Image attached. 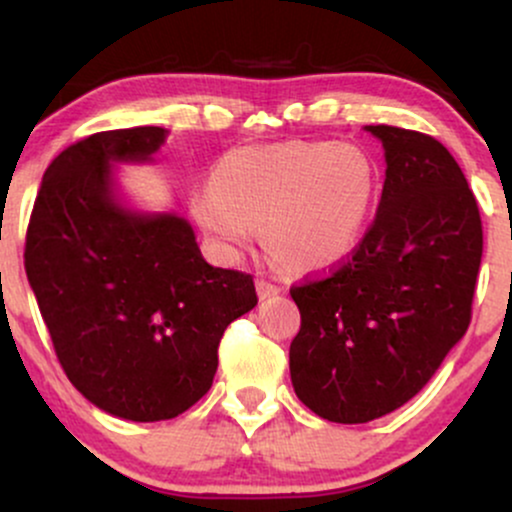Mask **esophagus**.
<instances>
[{"label": "esophagus", "mask_w": 512, "mask_h": 512, "mask_svg": "<svg viewBox=\"0 0 512 512\" xmlns=\"http://www.w3.org/2000/svg\"><path fill=\"white\" fill-rule=\"evenodd\" d=\"M257 293H260V298L276 296V293H281V286L274 284V281H269V279H257Z\"/></svg>", "instance_id": "esophagus-1"}]
</instances>
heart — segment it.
<instances>
[{
  "label": "heart",
  "mask_w": 512,
  "mask_h": 512,
  "mask_svg": "<svg viewBox=\"0 0 512 512\" xmlns=\"http://www.w3.org/2000/svg\"><path fill=\"white\" fill-rule=\"evenodd\" d=\"M378 187V166L361 146H240L216 163L214 185L195 192L192 211L228 248H248L264 228L276 260L296 272H315L356 250Z\"/></svg>",
  "instance_id": "obj_1"
}]
</instances>
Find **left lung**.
Listing matches in <instances>:
<instances>
[{
    "mask_svg": "<svg viewBox=\"0 0 512 512\" xmlns=\"http://www.w3.org/2000/svg\"><path fill=\"white\" fill-rule=\"evenodd\" d=\"M385 146L375 219L349 257L291 286L301 330L293 390L334 424H366L409 402L472 320L484 250L472 187L431 134L370 125Z\"/></svg>",
    "mask_w": 512,
    "mask_h": 512,
    "instance_id": "obj_1",
    "label": "left lung"
}]
</instances>
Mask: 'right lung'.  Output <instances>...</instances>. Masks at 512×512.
Segmentation results:
<instances>
[{"instance_id": "1", "label": "right lung", "mask_w": 512, "mask_h": 512, "mask_svg": "<svg viewBox=\"0 0 512 512\" xmlns=\"http://www.w3.org/2000/svg\"><path fill=\"white\" fill-rule=\"evenodd\" d=\"M166 129H108L62 151L28 221L26 264L76 390L129 421L173 419L209 392L226 327L257 305L252 274L204 262L190 223L117 207L110 161H146Z\"/></svg>"}]
</instances>
